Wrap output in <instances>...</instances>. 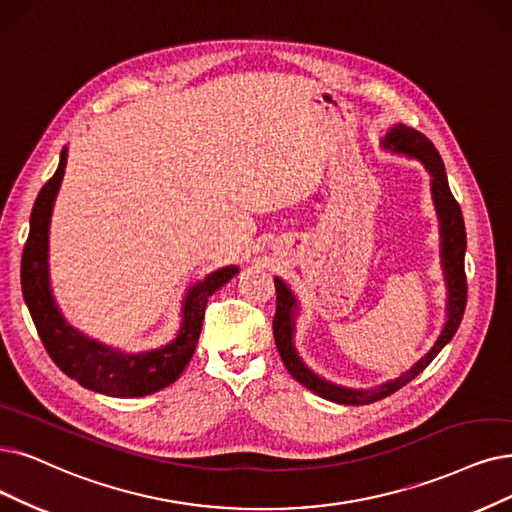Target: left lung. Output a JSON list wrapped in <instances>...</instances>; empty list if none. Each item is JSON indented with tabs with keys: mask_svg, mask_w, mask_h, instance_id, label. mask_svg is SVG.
<instances>
[{
	"mask_svg": "<svg viewBox=\"0 0 512 512\" xmlns=\"http://www.w3.org/2000/svg\"><path fill=\"white\" fill-rule=\"evenodd\" d=\"M382 145L391 151L397 153H407L412 157H418L426 170L433 176V199H435V208L439 214L441 222V260H443V271H445V281H447V321L441 336L437 338L435 346L428 351L410 372L401 374L397 380L384 382L376 388H370V391H355V388H344L336 386L332 382L321 380L317 374H313L309 367H306L300 357L296 355L294 349V317H296V298L294 294L285 288V283L281 279H275V292H277V309L273 317V336L277 351L281 355L283 365L288 367V372L292 374L294 380H298L302 386L309 388L315 395L342 403V405H367L380 401L388 395H393L399 388H403L407 382H412L420 372H424L428 363H431L443 346L454 338L458 332L460 321L464 317L466 309V273H464V252H466V229H464V218L460 203L456 197L449 191L447 185V176H445V166L439 151L435 145L428 140L422 132L407 128L403 124H397L391 132L386 134Z\"/></svg>",
	"mask_w": 512,
	"mask_h": 512,
	"instance_id": "obj_1",
	"label": "left lung"
}]
</instances>
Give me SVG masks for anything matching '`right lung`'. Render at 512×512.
<instances>
[{"label":"right lung","mask_w":512,"mask_h":512,"mask_svg":"<svg viewBox=\"0 0 512 512\" xmlns=\"http://www.w3.org/2000/svg\"><path fill=\"white\" fill-rule=\"evenodd\" d=\"M67 166V149L60 153V163L54 176L39 191L31 212V229L20 260V285L23 298L29 306L31 319L37 327L48 355L69 378L94 393L109 397H145L170 386L191 361L199 340L203 313L208 298L220 290L237 267H224L189 290L185 309H182V325L176 340L163 349L124 355L109 349L96 340H88L84 334L63 319L58 313L48 279V229L54 199L63 180Z\"/></svg>","instance_id":"right-lung-1"}]
</instances>
